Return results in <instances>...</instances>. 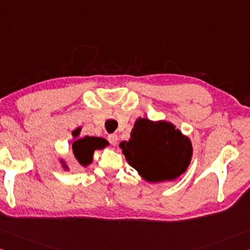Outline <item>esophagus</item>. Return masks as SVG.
I'll use <instances>...</instances> for the list:
<instances>
[{
  "instance_id": "obj_1",
  "label": "esophagus",
  "mask_w": 250,
  "mask_h": 250,
  "mask_svg": "<svg viewBox=\"0 0 250 250\" xmlns=\"http://www.w3.org/2000/svg\"><path fill=\"white\" fill-rule=\"evenodd\" d=\"M107 139H108V142H109V144H111V145H113V146H115L116 144H117V135L116 134H111V135H108V137H107Z\"/></svg>"
}]
</instances>
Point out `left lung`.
Returning a JSON list of instances; mask_svg holds the SVG:
<instances>
[{
  "label": "left lung",
  "instance_id": "obj_1",
  "mask_svg": "<svg viewBox=\"0 0 250 250\" xmlns=\"http://www.w3.org/2000/svg\"><path fill=\"white\" fill-rule=\"evenodd\" d=\"M127 163L147 182L176 180L187 171L192 144L169 122L136 120L128 142L120 144Z\"/></svg>",
  "mask_w": 250,
  "mask_h": 250
}]
</instances>
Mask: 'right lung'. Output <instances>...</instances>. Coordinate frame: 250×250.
<instances>
[{
  "label": "right lung",
  "instance_id": "1",
  "mask_svg": "<svg viewBox=\"0 0 250 250\" xmlns=\"http://www.w3.org/2000/svg\"><path fill=\"white\" fill-rule=\"evenodd\" d=\"M81 128L79 127L76 130H73L72 135L74 138H77L80 134ZM108 145V143L105 141L104 138L101 137H90L85 136L83 138H79L77 141H74L72 144V152L78 163L83 167H86L87 165H90L93 160V154L96 149H103ZM63 167L67 169L63 165Z\"/></svg>",
  "mask_w": 250,
  "mask_h": 250
}]
</instances>
